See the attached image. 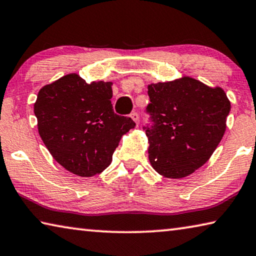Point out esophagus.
Masks as SVG:
<instances>
[{"mask_svg":"<svg viewBox=\"0 0 256 256\" xmlns=\"http://www.w3.org/2000/svg\"><path fill=\"white\" fill-rule=\"evenodd\" d=\"M131 118L134 120V122H136V125H138V112H132Z\"/></svg>","mask_w":256,"mask_h":256,"instance_id":"1","label":"esophagus"}]
</instances>
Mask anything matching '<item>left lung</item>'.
Instances as JSON below:
<instances>
[{
	"instance_id": "8db88e82",
	"label": "left lung",
	"mask_w": 256,
	"mask_h": 256,
	"mask_svg": "<svg viewBox=\"0 0 256 256\" xmlns=\"http://www.w3.org/2000/svg\"><path fill=\"white\" fill-rule=\"evenodd\" d=\"M148 94L152 125L144 130L151 166L167 178L190 175L210 159L226 131V92L183 76L149 84Z\"/></svg>"
}]
</instances>
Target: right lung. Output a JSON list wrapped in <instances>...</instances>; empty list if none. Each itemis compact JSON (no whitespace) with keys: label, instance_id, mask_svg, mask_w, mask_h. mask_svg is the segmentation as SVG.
Here are the masks:
<instances>
[{"label":"right lung","instance_id":"1","mask_svg":"<svg viewBox=\"0 0 256 256\" xmlns=\"http://www.w3.org/2000/svg\"><path fill=\"white\" fill-rule=\"evenodd\" d=\"M112 82L86 84L70 73L40 90L34 112L38 133L53 158L72 174L92 177L110 166L131 118L112 110Z\"/></svg>","mask_w":256,"mask_h":256}]
</instances>
